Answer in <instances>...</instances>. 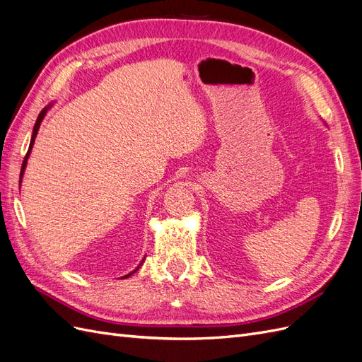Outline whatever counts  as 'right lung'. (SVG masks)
Returning a JSON list of instances; mask_svg holds the SVG:
<instances>
[{
  "instance_id": "add662e5",
  "label": "right lung",
  "mask_w": 362,
  "mask_h": 362,
  "mask_svg": "<svg viewBox=\"0 0 362 362\" xmlns=\"http://www.w3.org/2000/svg\"><path fill=\"white\" fill-rule=\"evenodd\" d=\"M52 105H54V103L48 104V105H47L45 108H43V110L39 113V116H37V119H36V124H35V128H33V134H31V140H30V146H28V151H27V156H25V158H24V161H23V169H21V180H19V182H23V177H24V172H25V168H27V161H28V157H30V154H31L33 145H35V140H36V136H37V131H39V128H40L42 120H43V117H45V115L48 113V110H49V108H51ZM144 261H145V258L141 259V262H144ZM141 262L136 267V270H133L131 273H128V275L122 276V279H127V278H129L131 275H133V273H136V272L140 269Z\"/></svg>"
}]
</instances>
